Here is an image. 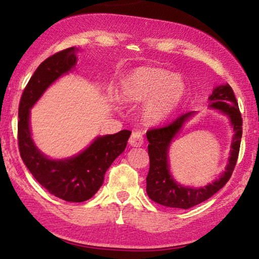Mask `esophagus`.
Listing matches in <instances>:
<instances>
[{
  "label": "esophagus",
  "instance_id": "obj_1",
  "mask_svg": "<svg viewBox=\"0 0 259 259\" xmlns=\"http://www.w3.org/2000/svg\"><path fill=\"white\" fill-rule=\"evenodd\" d=\"M144 143V138H143V135L138 133V131H134L133 134H131L130 138H129V144L131 146H135V147H139L142 146Z\"/></svg>",
  "mask_w": 259,
  "mask_h": 259
}]
</instances>
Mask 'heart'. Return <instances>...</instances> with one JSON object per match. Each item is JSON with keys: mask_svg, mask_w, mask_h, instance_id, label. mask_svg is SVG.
Segmentation results:
<instances>
[{"mask_svg": "<svg viewBox=\"0 0 259 259\" xmlns=\"http://www.w3.org/2000/svg\"><path fill=\"white\" fill-rule=\"evenodd\" d=\"M186 87L181 77L156 67L134 69L123 82L122 93L133 102H145L144 117L159 123L171 115L185 96Z\"/></svg>", "mask_w": 259, "mask_h": 259, "instance_id": "heart-1", "label": "heart"}]
</instances>
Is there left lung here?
<instances>
[{
	"instance_id": "1",
	"label": "left lung",
	"mask_w": 259,
	"mask_h": 259,
	"mask_svg": "<svg viewBox=\"0 0 259 259\" xmlns=\"http://www.w3.org/2000/svg\"><path fill=\"white\" fill-rule=\"evenodd\" d=\"M209 100L210 107L219 109L229 116L234 130L230 153L231 156L225 171L212 184L199 188L182 186L172 178L168 164L169 146L172 138L194 112L182 114L170 124L161 126V128L150 129L146 133L147 140L150 143L148 144L150 170L146 177V192L150 199L154 202L170 208H192L211 198L231 178L239 156L241 137H242V117H241L238 102L230 84L214 88Z\"/></svg>"
}]
</instances>
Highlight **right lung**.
<instances>
[{
	"label": "right lung",
	"instance_id": "right-lung-1",
	"mask_svg": "<svg viewBox=\"0 0 259 259\" xmlns=\"http://www.w3.org/2000/svg\"><path fill=\"white\" fill-rule=\"evenodd\" d=\"M75 51L72 47L50 56L30 77L19 104L18 146L27 169L48 192L68 202H83L103 185L105 172L125 150L131 131L97 137L87 150L65 160H51L34 145L29 130L30 108L51 83L75 66Z\"/></svg>",
	"mask_w": 259,
	"mask_h": 259
}]
</instances>
